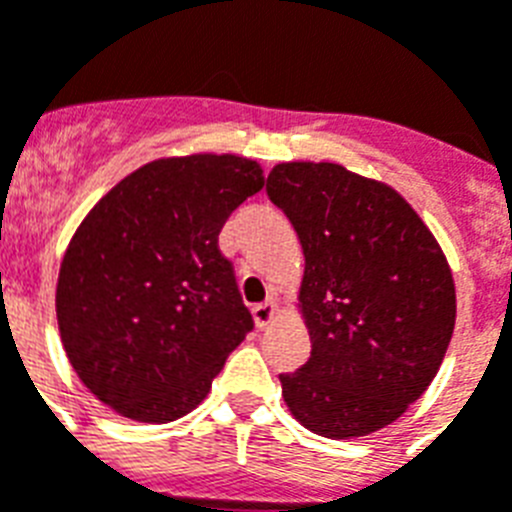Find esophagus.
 <instances>
[{"label": "esophagus", "instance_id": "34e87169", "mask_svg": "<svg viewBox=\"0 0 512 512\" xmlns=\"http://www.w3.org/2000/svg\"><path fill=\"white\" fill-rule=\"evenodd\" d=\"M277 311H280V308H277V301H266V303H261V306L253 308V319H256V327H259V329L269 327V324L277 319Z\"/></svg>", "mask_w": 512, "mask_h": 512}]
</instances>
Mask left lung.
Masks as SVG:
<instances>
[{
    "label": "left lung",
    "instance_id": "left-lung-1",
    "mask_svg": "<svg viewBox=\"0 0 512 512\" xmlns=\"http://www.w3.org/2000/svg\"><path fill=\"white\" fill-rule=\"evenodd\" d=\"M266 193L298 232V311L311 358L280 374L308 432L374 434L437 377L455 329V282L426 222L392 185L335 162H280Z\"/></svg>",
    "mask_w": 512,
    "mask_h": 512
}]
</instances>
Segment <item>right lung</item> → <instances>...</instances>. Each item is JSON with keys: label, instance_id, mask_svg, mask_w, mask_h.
<instances>
[{"label": "right lung", "instance_id": "1", "mask_svg": "<svg viewBox=\"0 0 512 512\" xmlns=\"http://www.w3.org/2000/svg\"><path fill=\"white\" fill-rule=\"evenodd\" d=\"M261 188L248 156H162L122 177L73 232L54 295L59 337L114 413L183 418L246 340L253 319L217 238Z\"/></svg>", "mask_w": 512, "mask_h": 512}]
</instances>
